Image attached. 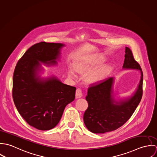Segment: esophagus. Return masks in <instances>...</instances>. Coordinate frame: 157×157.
<instances>
[{"label":"esophagus","mask_w":157,"mask_h":157,"mask_svg":"<svg viewBox=\"0 0 157 157\" xmlns=\"http://www.w3.org/2000/svg\"><path fill=\"white\" fill-rule=\"evenodd\" d=\"M83 96V94H82V91L80 88H77L76 90V92H75V97L77 98H79L82 97Z\"/></svg>","instance_id":"1"}]
</instances>
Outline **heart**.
<instances>
[{
	"mask_svg": "<svg viewBox=\"0 0 157 157\" xmlns=\"http://www.w3.org/2000/svg\"><path fill=\"white\" fill-rule=\"evenodd\" d=\"M105 61V57L100 54L79 58L74 62V66H68V75L76 79L77 78V72L83 74H87L85 81L88 84L100 83L108 76L111 71V67L109 65H105L98 67L102 65Z\"/></svg>",
	"mask_w": 157,
	"mask_h": 157,
	"instance_id": "b5f03b06",
	"label": "heart"
}]
</instances>
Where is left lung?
I'll use <instances>...</instances> for the list:
<instances>
[{
	"label": "left lung",
	"mask_w": 157,
	"mask_h": 157,
	"mask_svg": "<svg viewBox=\"0 0 157 157\" xmlns=\"http://www.w3.org/2000/svg\"><path fill=\"white\" fill-rule=\"evenodd\" d=\"M124 57L123 69L139 70L141 73L138 85L131 96L119 100L114 97V77L90 86L86 97L88 108L84 113L83 120L92 133L104 134L117 129L130 118L141 101L143 80L141 68L128 47L125 48Z\"/></svg>",
	"instance_id": "1"
}]
</instances>
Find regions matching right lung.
Wrapping results in <instances>:
<instances>
[{
	"mask_svg": "<svg viewBox=\"0 0 157 157\" xmlns=\"http://www.w3.org/2000/svg\"><path fill=\"white\" fill-rule=\"evenodd\" d=\"M63 44L42 42L30 47L18 61L13 75L15 106L31 126L41 131L54 128L66 106L75 98V87L63 84L56 76L42 77V64H57Z\"/></svg>",
	"mask_w": 157,
	"mask_h": 157,
	"instance_id": "right-lung-1",
	"label": "right lung"
}]
</instances>
